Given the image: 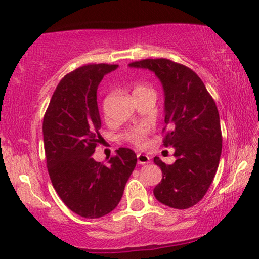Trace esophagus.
<instances>
[{
    "label": "esophagus",
    "mask_w": 259,
    "mask_h": 259,
    "mask_svg": "<svg viewBox=\"0 0 259 259\" xmlns=\"http://www.w3.org/2000/svg\"><path fill=\"white\" fill-rule=\"evenodd\" d=\"M149 160H151V158H149L147 154H142V153H139V154H138V163H139L140 165L148 164Z\"/></svg>",
    "instance_id": "obj_1"
}]
</instances>
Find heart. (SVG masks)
Returning <instances> with one entry per match:
<instances>
[{
	"mask_svg": "<svg viewBox=\"0 0 259 259\" xmlns=\"http://www.w3.org/2000/svg\"><path fill=\"white\" fill-rule=\"evenodd\" d=\"M147 87L145 85H136L134 88V92L139 89H145ZM151 134V126L146 123H141V124H136V125L130 126L129 129H126L123 134V139L127 141L132 145L136 146V147L142 148L147 145L148 142V136Z\"/></svg>",
	"mask_w": 259,
	"mask_h": 259,
	"instance_id": "b5f03b06",
	"label": "heart"
}]
</instances>
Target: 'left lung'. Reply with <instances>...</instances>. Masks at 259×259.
Returning a JSON list of instances; mask_svg holds the SVG:
<instances>
[{"label":"left lung","instance_id":"left-lung-1","mask_svg":"<svg viewBox=\"0 0 259 259\" xmlns=\"http://www.w3.org/2000/svg\"><path fill=\"white\" fill-rule=\"evenodd\" d=\"M129 65L153 71L164 88L166 125L163 143L165 147L175 148L176 161L166 165L154 158L163 172L153 191L154 197L179 210L194 206L210 188L222 152V132L214 100L200 77L179 62L160 58Z\"/></svg>","mask_w":259,"mask_h":259}]
</instances>
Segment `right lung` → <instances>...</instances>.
Listing matches in <instances>:
<instances>
[{"instance_id": "add662e5", "label": "right lung", "mask_w": 259, "mask_h": 259, "mask_svg": "<svg viewBox=\"0 0 259 259\" xmlns=\"http://www.w3.org/2000/svg\"><path fill=\"white\" fill-rule=\"evenodd\" d=\"M118 65L89 64L67 73L58 84L45 118L43 141L52 185L64 204L85 219H99L119 204L135 169V152L117 149L107 164L93 159L102 142L96 90Z\"/></svg>"}]
</instances>
